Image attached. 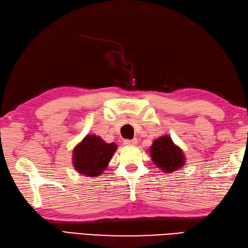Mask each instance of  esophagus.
<instances>
[{
  "instance_id": "obj_1",
  "label": "esophagus",
  "mask_w": 248,
  "mask_h": 248,
  "mask_svg": "<svg viewBox=\"0 0 248 248\" xmlns=\"http://www.w3.org/2000/svg\"><path fill=\"white\" fill-rule=\"evenodd\" d=\"M137 143H138V140H137V139L125 140V141H124V144H125V145H136Z\"/></svg>"
}]
</instances>
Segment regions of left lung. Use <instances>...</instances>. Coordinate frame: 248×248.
Wrapping results in <instances>:
<instances>
[{
  "label": "left lung",
  "mask_w": 248,
  "mask_h": 248,
  "mask_svg": "<svg viewBox=\"0 0 248 248\" xmlns=\"http://www.w3.org/2000/svg\"><path fill=\"white\" fill-rule=\"evenodd\" d=\"M153 163L165 173H171L185 165V155L169 136L155 139L150 148Z\"/></svg>",
  "instance_id": "obj_1"
}]
</instances>
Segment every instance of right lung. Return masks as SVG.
Listing matches in <instances>:
<instances>
[{"instance_id":"obj_1","label":"right lung","mask_w":248,"mask_h":248,"mask_svg":"<svg viewBox=\"0 0 248 248\" xmlns=\"http://www.w3.org/2000/svg\"><path fill=\"white\" fill-rule=\"evenodd\" d=\"M118 146L114 142L107 143L96 135L85 136L73 151V165L78 173L96 178L108 167Z\"/></svg>"}]
</instances>
